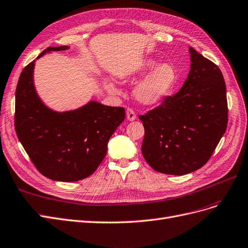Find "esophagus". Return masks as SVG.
<instances>
[{"instance_id":"1","label":"esophagus","mask_w":248,"mask_h":248,"mask_svg":"<svg viewBox=\"0 0 248 248\" xmlns=\"http://www.w3.org/2000/svg\"><path fill=\"white\" fill-rule=\"evenodd\" d=\"M126 118L127 121L133 122L136 119V114H135V111L133 109H126Z\"/></svg>"}]
</instances>
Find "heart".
<instances>
[{
	"mask_svg": "<svg viewBox=\"0 0 248 248\" xmlns=\"http://www.w3.org/2000/svg\"><path fill=\"white\" fill-rule=\"evenodd\" d=\"M148 71L151 72L134 87V95L136 100L143 105L151 106L163 101L173 91L177 82V73L169 62L159 63L156 66V62L148 60L138 65L131 75L124 77V80L125 78L134 80L135 78L146 74ZM104 86L111 94L118 93L115 84L109 80L104 81Z\"/></svg>",
	"mask_w": 248,
	"mask_h": 248,
	"instance_id": "b5f03b06",
	"label": "heart"
}]
</instances>
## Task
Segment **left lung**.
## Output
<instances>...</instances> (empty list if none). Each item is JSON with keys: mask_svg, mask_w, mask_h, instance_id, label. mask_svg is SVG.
<instances>
[{"mask_svg": "<svg viewBox=\"0 0 248 248\" xmlns=\"http://www.w3.org/2000/svg\"><path fill=\"white\" fill-rule=\"evenodd\" d=\"M190 71L178 93L139 119L142 155L159 173L185 175L202 168L228 124L225 79L214 62L189 47Z\"/></svg>", "mask_w": 248, "mask_h": 248, "instance_id": "8db88e82", "label": "left lung"}]
</instances>
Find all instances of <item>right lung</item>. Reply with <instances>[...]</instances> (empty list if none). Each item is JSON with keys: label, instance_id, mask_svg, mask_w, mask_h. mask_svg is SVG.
Wrapping results in <instances>:
<instances>
[{"label": "right lung", "instance_id": "obj_1", "mask_svg": "<svg viewBox=\"0 0 248 248\" xmlns=\"http://www.w3.org/2000/svg\"><path fill=\"white\" fill-rule=\"evenodd\" d=\"M67 49L68 46L48 47L37 59ZM35 62L22 70L15 92L17 137L45 177L63 182L84 179L105 157L110 137L124 121V109L97 101L65 112L48 108L35 89Z\"/></svg>", "mask_w": 248, "mask_h": 248}]
</instances>
